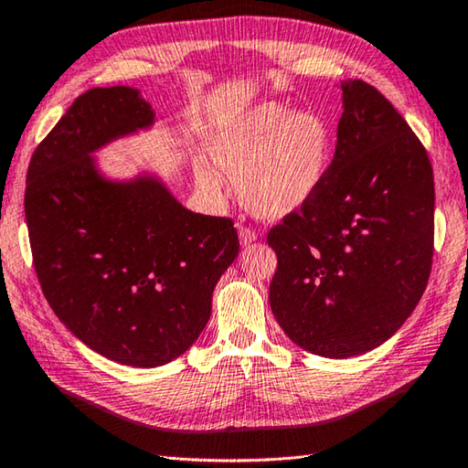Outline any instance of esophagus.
<instances>
[{"mask_svg":"<svg viewBox=\"0 0 468 468\" xmlns=\"http://www.w3.org/2000/svg\"><path fill=\"white\" fill-rule=\"evenodd\" d=\"M256 239H258V233L253 231V229L239 227V241H241V245H245V248H248V245L256 243Z\"/></svg>","mask_w":468,"mask_h":468,"instance_id":"obj_1","label":"esophagus"}]
</instances>
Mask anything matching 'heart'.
Wrapping results in <instances>:
<instances>
[{
  "instance_id": "heart-1",
  "label": "heart",
  "mask_w": 468,
  "mask_h": 468,
  "mask_svg": "<svg viewBox=\"0 0 468 468\" xmlns=\"http://www.w3.org/2000/svg\"><path fill=\"white\" fill-rule=\"evenodd\" d=\"M210 156L235 181L245 208L276 220L299 210L326 177L332 132L318 113L266 101L225 123L210 142ZM196 179L218 189L206 165H196Z\"/></svg>"
}]
</instances>
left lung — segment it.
I'll use <instances>...</instances> for the list:
<instances>
[{"label": "left lung", "instance_id": "obj_1", "mask_svg": "<svg viewBox=\"0 0 468 468\" xmlns=\"http://www.w3.org/2000/svg\"><path fill=\"white\" fill-rule=\"evenodd\" d=\"M326 177L268 233L271 307L292 343L346 359L386 343L421 299L433 256V171L382 92L343 80Z\"/></svg>", "mask_w": 468, "mask_h": 468}]
</instances>
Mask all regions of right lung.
<instances>
[{
	"mask_svg": "<svg viewBox=\"0 0 468 468\" xmlns=\"http://www.w3.org/2000/svg\"><path fill=\"white\" fill-rule=\"evenodd\" d=\"M153 125L138 89L86 90L37 146L25 194L51 310L94 353L132 367L165 366L196 343L239 253L231 218L187 210L156 173H102L94 153Z\"/></svg>",
	"mask_w": 468,
	"mask_h": 468,
	"instance_id": "add662e5",
	"label": "right lung"
}]
</instances>
